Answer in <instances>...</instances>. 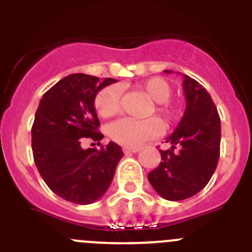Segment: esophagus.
I'll list each match as a JSON object with an SVG mask.
<instances>
[{
  "label": "esophagus",
  "mask_w": 252,
  "mask_h": 252,
  "mask_svg": "<svg viewBox=\"0 0 252 252\" xmlns=\"http://www.w3.org/2000/svg\"><path fill=\"white\" fill-rule=\"evenodd\" d=\"M122 150H124L125 154L137 153V151H140V148H127V146H124V148H122Z\"/></svg>",
  "instance_id": "esophagus-1"
}]
</instances>
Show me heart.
Listing matches in <instances>:
<instances>
[{
    "label": "heart",
    "mask_w": 252,
    "mask_h": 252,
    "mask_svg": "<svg viewBox=\"0 0 252 252\" xmlns=\"http://www.w3.org/2000/svg\"><path fill=\"white\" fill-rule=\"evenodd\" d=\"M137 88L145 93L154 102V108H150L149 115L158 116L162 124H170L177 120L179 111L169 102L171 97V87L165 79L154 77L137 84ZM121 90L119 86L111 84L95 95V111L101 117L108 119L117 115L121 110ZM159 124L157 120L148 119L137 121L133 119H121L115 121L108 127V135L117 144L127 148H137L159 132Z\"/></svg>",
    "instance_id": "heart-1"
}]
</instances>
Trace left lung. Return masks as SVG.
<instances>
[{"mask_svg": "<svg viewBox=\"0 0 252 252\" xmlns=\"http://www.w3.org/2000/svg\"><path fill=\"white\" fill-rule=\"evenodd\" d=\"M164 72L170 74L171 70ZM183 90L186 112L165 140L171 148L159 150L161 161L148 174L153 188L168 201H183L201 192L220 159L221 120L212 97L188 75H184Z\"/></svg>", "mask_w": 252, "mask_h": 252, "instance_id": "8db88e82", "label": "left lung"}]
</instances>
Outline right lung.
I'll list each match as a JSON object with an SVG mask.
<instances>
[{"label":"right lung","instance_id":"obj_1","mask_svg":"<svg viewBox=\"0 0 252 252\" xmlns=\"http://www.w3.org/2000/svg\"><path fill=\"white\" fill-rule=\"evenodd\" d=\"M116 79L75 73L51 87L40 99L31 128L34 161L46 186L60 198L91 204L110 187L124 157L111 141L99 150L82 149L84 137L101 144L99 120L94 108L97 93Z\"/></svg>","mask_w":252,"mask_h":252}]
</instances>
